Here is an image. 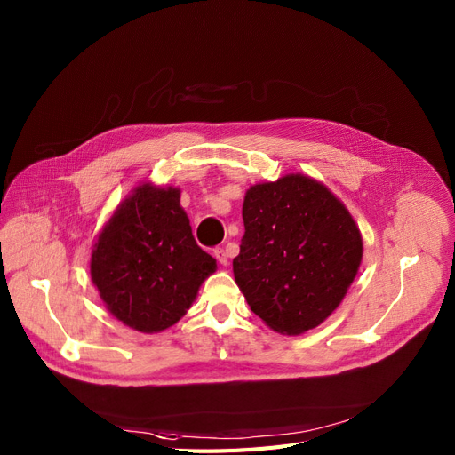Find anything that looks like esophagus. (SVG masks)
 <instances>
[{"mask_svg": "<svg viewBox=\"0 0 455 455\" xmlns=\"http://www.w3.org/2000/svg\"><path fill=\"white\" fill-rule=\"evenodd\" d=\"M213 255L219 260V265H223V267L228 265V255H227V249L225 247H217L215 251H213Z\"/></svg>", "mask_w": 455, "mask_h": 455, "instance_id": "esophagus-1", "label": "esophagus"}]
</instances>
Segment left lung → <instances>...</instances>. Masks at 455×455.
<instances>
[{
  "instance_id": "obj_1",
  "label": "left lung",
  "mask_w": 455,
  "mask_h": 455,
  "mask_svg": "<svg viewBox=\"0 0 455 455\" xmlns=\"http://www.w3.org/2000/svg\"><path fill=\"white\" fill-rule=\"evenodd\" d=\"M242 217L232 270L251 312L283 334L323 323L363 259L359 227L344 204L323 183L289 173L249 187Z\"/></svg>"
}]
</instances>
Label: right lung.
<instances>
[{
  "mask_svg": "<svg viewBox=\"0 0 455 455\" xmlns=\"http://www.w3.org/2000/svg\"><path fill=\"white\" fill-rule=\"evenodd\" d=\"M180 188L143 183L98 234L91 275L108 310L130 329L160 332L187 314L217 262L198 247Z\"/></svg>",
  "mask_w": 455,
  "mask_h": 455,
  "instance_id": "1",
  "label": "right lung"
}]
</instances>
